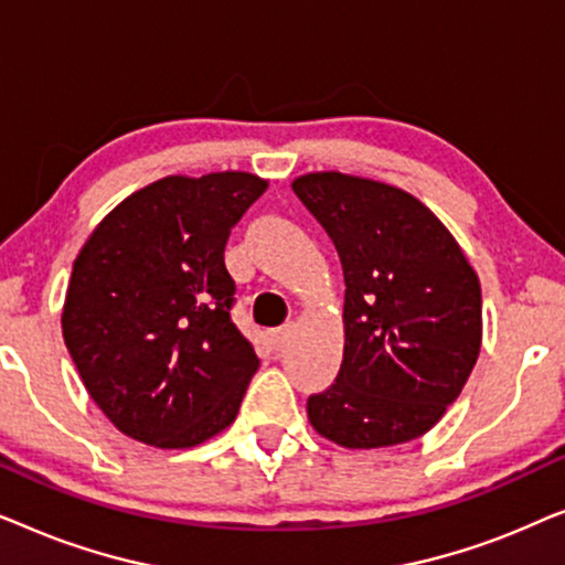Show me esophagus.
Instances as JSON below:
<instances>
[{"instance_id": "1", "label": "esophagus", "mask_w": 565, "mask_h": 565, "mask_svg": "<svg viewBox=\"0 0 565 565\" xmlns=\"http://www.w3.org/2000/svg\"><path fill=\"white\" fill-rule=\"evenodd\" d=\"M290 334H292V323H285V327L275 329V331H273V344H275V350H282V347L288 344Z\"/></svg>"}]
</instances>
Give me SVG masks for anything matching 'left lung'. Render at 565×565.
Segmentation results:
<instances>
[{
	"instance_id": "left-lung-1",
	"label": "left lung",
	"mask_w": 565,
	"mask_h": 565,
	"mask_svg": "<svg viewBox=\"0 0 565 565\" xmlns=\"http://www.w3.org/2000/svg\"><path fill=\"white\" fill-rule=\"evenodd\" d=\"M292 192L334 242L347 285L344 360L308 398V422L350 450L422 437L481 352L476 269L443 221L393 184L311 172Z\"/></svg>"
}]
</instances>
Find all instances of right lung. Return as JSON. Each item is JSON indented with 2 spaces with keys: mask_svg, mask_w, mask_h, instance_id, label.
I'll return each instance as SVG.
<instances>
[{
  "mask_svg": "<svg viewBox=\"0 0 565 565\" xmlns=\"http://www.w3.org/2000/svg\"><path fill=\"white\" fill-rule=\"evenodd\" d=\"M265 190L249 172L164 177L107 213L74 259L64 342L122 435L182 450L236 419L259 358L231 321L223 249Z\"/></svg>",
  "mask_w": 565,
  "mask_h": 565,
  "instance_id": "add662e5",
  "label": "right lung"
}]
</instances>
